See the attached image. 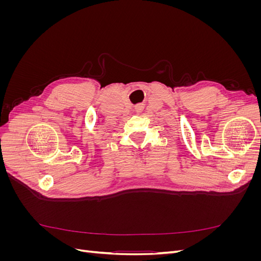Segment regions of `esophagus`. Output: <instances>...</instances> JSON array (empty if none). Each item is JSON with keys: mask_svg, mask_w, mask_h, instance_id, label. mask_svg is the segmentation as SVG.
<instances>
[{"mask_svg": "<svg viewBox=\"0 0 261 261\" xmlns=\"http://www.w3.org/2000/svg\"><path fill=\"white\" fill-rule=\"evenodd\" d=\"M135 111H136L137 113H141V112L144 111V106H143V105L136 106V107H135Z\"/></svg>", "mask_w": 261, "mask_h": 261, "instance_id": "esophagus-1", "label": "esophagus"}]
</instances>
